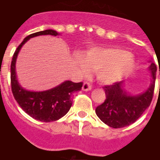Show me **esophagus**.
<instances>
[{"instance_id": "esophagus-1", "label": "esophagus", "mask_w": 160, "mask_h": 160, "mask_svg": "<svg viewBox=\"0 0 160 160\" xmlns=\"http://www.w3.org/2000/svg\"><path fill=\"white\" fill-rule=\"evenodd\" d=\"M92 85L88 82H84L83 84H82V90L84 91H88V90H91Z\"/></svg>"}]
</instances>
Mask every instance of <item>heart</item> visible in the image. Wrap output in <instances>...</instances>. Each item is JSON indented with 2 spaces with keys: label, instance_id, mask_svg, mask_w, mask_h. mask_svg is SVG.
<instances>
[{
  "label": "heart",
  "instance_id": "heart-1",
  "mask_svg": "<svg viewBox=\"0 0 160 160\" xmlns=\"http://www.w3.org/2000/svg\"><path fill=\"white\" fill-rule=\"evenodd\" d=\"M77 64L82 72L89 69L96 71L99 81L110 84L118 81L131 70L135 59L130 53L118 48H91L84 57L77 58Z\"/></svg>",
  "mask_w": 160,
  "mask_h": 160
}]
</instances>
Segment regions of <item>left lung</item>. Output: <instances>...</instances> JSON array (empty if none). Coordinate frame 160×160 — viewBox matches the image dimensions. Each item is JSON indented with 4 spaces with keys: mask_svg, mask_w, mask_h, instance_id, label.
I'll use <instances>...</instances> for the list:
<instances>
[{
    "mask_svg": "<svg viewBox=\"0 0 160 160\" xmlns=\"http://www.w3.org/2000/svg\"><path fill=\"white\" fill-rule=\"evenodd\" d=\"M149 70L152 72V82L143 94L128 95L123 89V82H116L103 87L106 100L95 109L97 116L103 123L114 129L123 128L135 123L142 116L151 104L154 92L157 72L154 63H151Z\"/></svg>",
    "mask_w": 160,
    "mask_h": 160,
    "instance_id": "1",
    "label": "left lung"
}]
</instances>
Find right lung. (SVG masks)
I'll return each instance as SVG.
<instances>
[{"mask_svg":"<svg viewBox=\"0 0 160 160\" xmlns=\"http://www.w3.org/2000/svg\"><path fill=\"white\" fill-rule=\"evenodd\" d=\"M52 35L57 36L58 32L53 30H46L31 34L24 39L13 53L11 63V87L12 92L18 105L23 110L35 119L42 122H53L65 116L72 105V94L79 91L82 87V82L66 81L55 88L42 92L25 90L18 82L15 72L17 56L22 46L31 37Z\"/></svg>","mask_w":160,"mask_h":160,"instance_id":"1","label":"right lung"}]
</instances>
